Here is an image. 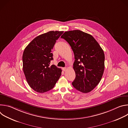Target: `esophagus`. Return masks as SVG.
Returning <instances> with one entry per match:
<instances>
[{
	"label": "esophagus",
	"instance_id": "34e87169",
	"mask_svg": "<svg viewBox=\"0 0 128 128\" xmlns=\"http://www.w3.org/2000/svg\"><path fill=\"white\" fill-rule=\"evenodd\" d=\"M62 69H63V70L64 71H65L67 70V68H66V67H64V68H62Z\"/></svg>",
	"mask_w": 128,
	"mask_h": 128
}]
</instances>
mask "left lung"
I'll list each match as a JSON object with an SVG mask.
<instances>
[{"mask_svg":"<svg viewBox=\"0 0 128 128\" xmlns=\"http://www.w3.org/2000/svg\"><path fill=\"white\" fill-rule=\"evenodd\" d=\"M74 52L76 78L72 86L83 93L92 91L99 83L104 70V53L93 36L78 30L66 31L61 36Z\"/></svg>","mask_w":128,"mask_h":128,"instance_id":"left-lung-1","label":"left lung"}]
</instances>
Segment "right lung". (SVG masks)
Returning <instances> with one entry per match:
<instances>
[{"mask_svg": "<svg viewBox=\"0 0 128 128\" xmlns=\"http://www.w3.org/2000/svg\"><path fill=\"white\" fill-rule=\"evenodd\" d=\"M63 31H50L38 35L26 47L23 54V69L27 82L35 91L43 93L52 89L62 70L50 64L52 50Z\"/></svg>", "mask_w": 128, "mask_h": 128, "instance_id": "obj_1", "label": "right lung"}]
</instances>
